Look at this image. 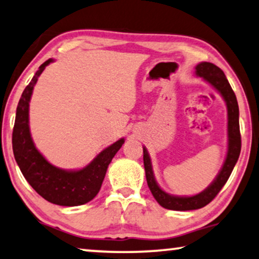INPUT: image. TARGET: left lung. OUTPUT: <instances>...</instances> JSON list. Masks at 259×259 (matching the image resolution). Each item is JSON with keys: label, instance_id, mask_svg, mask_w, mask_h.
Returning a JSON list of instances; mask_svg holds the SVG:
<instances>
[{"label": "left lung", "instance_id": "1", "mask_svg": "<svg viewBox=\"0 0 259 259\" xmlns=\"http://www.w3.org/2000/svg\"><path fill=\"white\" fill-rule=\"evenodd\" d=\"M195 72L198 77H202L205 81L211 84L226 100L228 108V154L224 161L222 169L213 180V182L203 192L194 195V196H173L167 194L157 186L152 169L151 157H149L147 149L144 147V166L146 171V179L149 189L161 207L169 209V210H195V209L203 208L204 205L213 200L216 195L220 193L222 187L229 179L236 162H237L239 153H241V132H239V111L238 104L236 99L235 92L228 81L226 74L219 66L212 63L202 62L195 67Z\"/></svg>", "mask_w": 259, "mask_h": 259}]
</instances>
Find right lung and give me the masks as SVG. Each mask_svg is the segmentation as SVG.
Listing matches in <instances>:
<instances>
[{"label": "right lung", "instance_id": "obj_1", "mask_svg": "<svg viewBox=\"0 0 259 259\" xmlns=\"http://www.w3.org/2000/svg\"><path fill=\"white\" fill-rule=\"evenodd\" d=\"M52 62V59H48L39 66L22 93L13 130V151L22 174L40 196L54 204L74 207L88 203L96 197L108 164L125 140L120 139L105 148L91 163L80 170H64L48 162L46 157L37 151L30 134L29 103L37 79L46 66Z\"/></svg>", "mask_w": 259, "mask_h": 259}]
</instances>
